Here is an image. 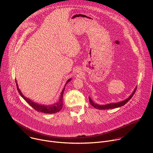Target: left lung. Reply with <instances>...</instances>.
<instances>
[{
	"mask_svg": "<svg viewBox=\"0 0 153 153\" xmlns=\"http://www.w3.org/2000/svg\"><path fill=\"white\" fill-rule=\"evenodd\" d=\"M137 89V87H136L135 89L134 90L133 92L132 93V94H131L126 99L122 100L121 102H117V103H107L105 105H99L97 103H94L92 99L89 97V101L90 104L94 106L95 108L97 109V110H109V109H113V108H118V107H120L122 106H123L124 105H125L131 97L133 96L134 93L136 92Z\"/></svg>",
	"mask_w": 153,
	"mask_h": 153,
	"instance_id": "1",
	"label": "left lung"
}]
</instances>
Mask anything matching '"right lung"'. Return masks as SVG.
<instances>
[{
    "label": "right lung",
    "mask_w": 153,
    "mask_h": 153,
    "mask_svg": "<svg viewBox=\"0 0 153 153\" xmlns=\"http://www.w3.org/2000/svg\"><path fill=\"white\" fill-rule=\"evenodd\" d=\"M71 80V79H69L67 82L65 83V87L66 86V85ZM16 86H17V91L19 92V93L20 94V95L21 96V97H22V98L26 100V102L27 103H29V105H30L31 106H32L34 110H36L37 111L39 112H41L43 113H45V114H54V113H56L57 112H59L60 110H62V106H63V92L65 90V87L63 88L62 91L61 92L60 94V96L59 98V100L54 103V104H51V105H42V104H39L31 100H30V99L26 97L25 96H24V95H23V94L22 93L21 91L20 90L19 86H18V84L17 83V80H16Z\"/></svg>",
    "instance_id": "add662e5"
}]
</instances>
